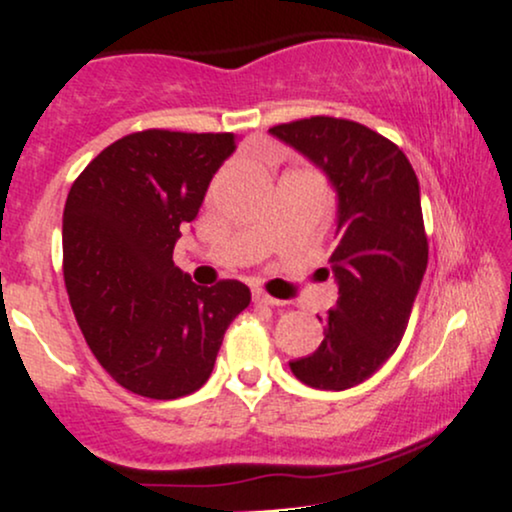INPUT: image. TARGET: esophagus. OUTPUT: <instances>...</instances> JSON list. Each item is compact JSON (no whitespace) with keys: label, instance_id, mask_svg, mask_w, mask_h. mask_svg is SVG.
I'll list each match as a JSON object with an SVG mask.
<instances>
[{"label":"esophagus","instance_id":"1","mask_svg":"<svg viewBox=\"0 0 512 512\" xmlns=\"http://www.w3.org/2000/svg\"><path fill=\"white\" fill-rule=\"evenodd\" d=\"M254 302L256 304H268V306H282V304H285V302H282V299L270 297V294L263 292V290H256L254 292Z\"/></svg>","mask_w":512,"mask_h":512}]
</instances>
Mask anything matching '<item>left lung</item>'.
<instances>
[{
	"label": "left lung",
	"mask_w": 512,
	"mask_h": 512,
	"mask_svg": "<svg viewBox=\"0 0 512 512\" xmlns=\"http://www.w3.org/2000/svg\"><path fill=\"white\" fill-rule=\"evenodd\" d=\"M270 134L314 160L338 189L333 263L338 306L318 321L326 338L290 362L311 388L345 390L374 376L398 350L429 263L419 182L402 150L342 117L297 119Z\"/></svg>",
	"instance_id": "1"
}]
</instances>
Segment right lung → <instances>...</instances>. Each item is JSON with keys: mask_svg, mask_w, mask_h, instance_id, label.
I'll return each mask as SVG.
<instances>
[{"mask_svg": "<svg viewBox=\"0 0 512 512\" xmlns=\"http://www.w3.org/2000/svg\"><path fill=\"white\" fill-rule=\"evenodd\" d=\"M232 150V134L136 131L90 160L66 196L71 309L102 369L143 398L201 388L227 326L251 302L244 282L198 287L172 261Z\"/></svg>", "mask_w": 512, "mask_h": 512, "instance_id": "obj_1", "label": "right lung"}]
</instances>
